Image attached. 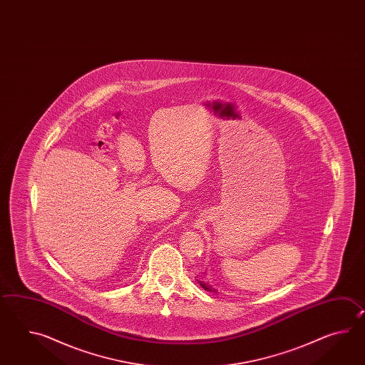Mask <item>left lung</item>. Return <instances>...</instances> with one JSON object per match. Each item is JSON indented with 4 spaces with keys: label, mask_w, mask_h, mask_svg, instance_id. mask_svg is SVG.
I'll return each instance as SVG.
<instances>
[{
    "label": "left lung",
    "mask_w": 365,
    "mask_h": 365,
    "mask_svg": "<svg viewBox=\"0 0 365 365\" xmlns=\"http://www.w3.org/2000/svg\"><path fill=\"white\" fill-rule=\"evenodd\" d=\"M200 284H201V287L203 289H206V291H209V292H217V289H214V288L210 286L209 283H206V282H203V280H197Z\"/></svg>",
    "instance_id": "1"
}]
</instances>
